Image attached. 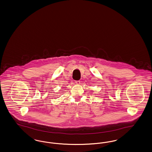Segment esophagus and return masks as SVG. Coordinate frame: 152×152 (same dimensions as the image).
Wrapping results in <instances>:
<instances>
[{
	"instance_id": "1",
	"label": "esophagus",
	"mask_w": 152,
	"mask_h": 152,
	"mask_svg": "<svg viewBox=\"0 0 152 152\" xmlns=\"http://www.w3.org/2000/svg\"><path fill=\"white\" fill-rule=\"evenodd\" d=\"M75 84H76V85H79L80 84V81H79V80L75 81Z\"/></svg>"
}]
</instances>
